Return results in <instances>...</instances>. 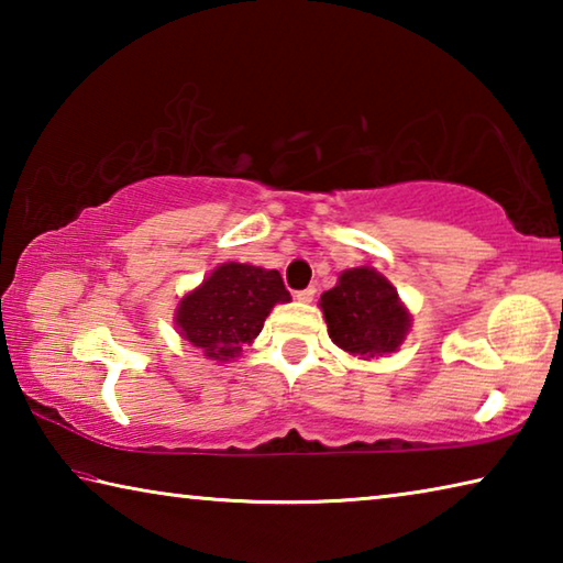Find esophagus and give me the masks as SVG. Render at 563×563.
<instances>
[{
  "label": "esophagus",
  "instance_id": "obj_1",
  "mask_svg": "<svg viewBox=\"0 0 563 563\" xmlns=\"http://www.w3.org/2000/svg\"><path fill=\"white\" fill-rule=\"evenodd\" d=\"M316 292H318L316 285H310V288H305V290H298V292H295V298H298L300 302H310L312 298H316Z\"/></svg>",
  "mask_w": 563,
  "mask_h": 563
}]
</instances>
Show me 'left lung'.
Returning <instances> with one entry per match:
<instances>
[{
    "label": "left lung",
    "mask_w": 563,
    "mask_h": 563,
    "mask_svg": "<svg viewBox=\"0 0 563 563\" xmlns=\"http://www.w3.org/2000/svg\"><path fill=\"white\" fill-rule=\"evenodd\" d=\"M320 308L332 342L360 360L395 352L412 325L393 283L367 265L342 271L335 288L320 295Z\"/></svg>",
    "instance_id": "8db88e82"
}]
</instances>
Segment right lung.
Here are the masks:
<instances>
[{"label": "right lung", "mask_w": 563, "mask_h": 563, "mask_svg": "<svg viewBox=\"0 0 563 563\" xmlns=\"http://www.w3.org/2000/svg\"><path fill=\"white\" fill-rule=\"evenodd\" d=\"M278 302H290L278 271L247 263H223L184 295L176 308L180 338L208 360L228 362L258 338L265 318Z\"/></svg>", "instance_id": "1"}]
</instances>
